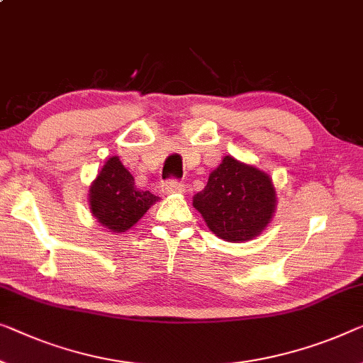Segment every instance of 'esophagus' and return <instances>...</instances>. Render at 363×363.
Instances as JSON below:
<instances>
[{"label":"esophagus","mask_w":363,"mask_h":363,"mask_svg":"<svg viewBox=\"0 0 363 363\" xmlns=\"http://www.w3.org/2000/svg\"><path fill=\"white\" fill-rule=\"evenodd\" d=\"M184 191H186V189H184V184L177 179H169V181L163 182V192H166V194L184 192Z\"/></svg>","instance_id":"esophagus-1"}]
</instances>
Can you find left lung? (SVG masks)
Listing matches in <instances>:
<instances>
[{
	"label": "left lung",
	"instance_id": "8db88e82",
	"mask_svg": "<svg viewBox=\"0 0 363 363\" xmlns=\"http://www.w3.org/2000/svg\"><path fill=\"white\" fill-rule=\"evenodd\" d=\"M275 189L266 172L231 156L208 176L194 207L213 233L226 241H247L266 228L275 210Z\"/></svg>",
	"mask_w": 363,
	"mask_h": 363
}]
</instances>
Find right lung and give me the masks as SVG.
<instances>
[{
	"label": "right lung",
	"mask_w": 363,
	"mask_h": 363,
	"mask_svg": "<svg viewBox=\"0 0 363 363\" xmlns=\"http://www.w3.org/2000/svg\"><path fill=\"white\" fill-rule=\"evenodd\" d=\"M158 197L140 191L117 156L106 161L89 189L91 212L107 230L122 233L137 223Z\"/></svg>",
	"instance_id": "1"
}]
</instances>
